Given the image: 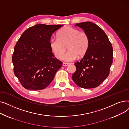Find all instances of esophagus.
<instances>
[{
	"label": "esophagus",
	"mask_w": 129,
	"mask_h": 129,
	"mask_svg": "<svg viewBox=\"0 0 129 129\" xmlns=\"http://www.w3.org/2000/svg\"><path fill=\"white\" fill-rule=\"evenodd\" d=\"M70 64H71V63H64V62L63 63V65L64 66H67L70 65Z\"/></svg>",
	"instance_id": "1"
}]
</instances>
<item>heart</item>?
Instances as JSON below:
<instances>
[{"mask_svg":"<svg viewBox=\"0 0 129 129\" xmlns=\"http://www.w3.org/2000/svg\"><path fill=\"white\" fill-rule=\"evenodd\" d=\"M89 43V38L87 33L67 26L57 32V38L50 40V46L54 55L59 59L63 57L67 48L69 51L65 55L64 59L72 61L77 57L82 58L86 55Z\"/></svg>","mask_w":129,"mask_h":129,"instance_id":"heart-1","label":"heart"}]
</instances>
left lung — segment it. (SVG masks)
<instances>
[{
    "instance_id": "obj_1",
    "label": "left lung",
    "mask_w": 129,
    "mask_h": 129,
    "mask_svg": "<svg viewBox=\"0 0 129 129\" xmlns=\"http://www.w3.org/2000/svg\"><path fill=\"white\" fill-rule=\"evenodd\" d=\"M88 34L89 46L86 55L75 63L76 67L72 79L83 88L98 87L109 75L113 62V49L104 30L91 22L76 24Z\"/></svg>"
}]
</instances>
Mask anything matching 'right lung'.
<instances>
[{"mask_svg": "<svg viewBox=\"0 0 129 129\" xmlns=\"http://www.w3.org/2000/svg\"><path fill=\"white\" fill-rule=\"evenodd\" d=\"M62 26L36 24L26 29L18 40L12 61L15 75L24 88L45 89L62 67V62L52 52L50 40Z\"/></svg>", "mask_w": 129, "mask_h": 129, "instance_id": "obj_1", "label": "right lung"}]
</instances>
